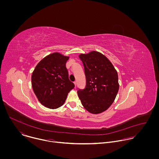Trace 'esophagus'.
Returning <instances> with one entry per match:
<instances>
[{
	"label": "esophagus",
	"mask_w": 159,
	"mask_h": 159,
	"mask_svg": "<svg viewBox=\"0 0 159 159\" xmlns=\"http://www.w3.org/2000/svg\"><path fill=\"white\" fill-rule=\"evenodd\" d=\"M73 83H74V84H75V86H76V81H74Z\"/></svg>",
	"instance_id": "34e87169"
}]
</instances>
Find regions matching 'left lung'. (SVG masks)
Here are the masks:
<instances>
[{
	"instance_id": "8db88e82",
	"label": "left lung",
	"mask_w": 159,
	"mask_h": 159,
	"mask_svg": "<svg viewBox=\"0 0 159 159\" xmlns=\"http://www.w3.org/2000/svg\"><path fill=\"white\" fill-rule=\"evenodd\" d=\"M79 57L84 66L86 86L77 91L78 97L87 111L92 114L102 113L111 105L118 92L117 71L98 52L91 51Z\"/></svg>"
}]
</instances>
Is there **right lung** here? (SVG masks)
<instances>
[{"label":"right lung","instance_id":"1","mask_svg":"<svg viewBox=\"0 0 159 159\" xmlns=\"http://www.w3.org/2000/svg\"><path fill=\"white\" fill-rule=\"evenodd\" d=\"M68 57L54 52L43 58L32 75V85L39 102L46 107L56 109L65 102L75 84L68 78Z\"/></svg>","mask_w":159,"mask_h":159}]
</instances>
